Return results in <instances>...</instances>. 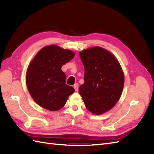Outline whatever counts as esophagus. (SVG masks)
Listing matches in <instances>:
<instances>
[{
  "label": "esophagus",
  "mask_w": 154,
  "mask_h": 154,
  "mask_svg": "<svg viewBox=\"0 0 154 154\" xmlns=\"http://www.w3.org/2000/svg\"><path fill=\"white\" fill-rule=\"evenodd\" d=\"M78 87H79V84H78V83H75V84L74 85V89H75L76 91H78Z\"/></svg>",
  "instance_id": "esophagus-1"
}]
</instances>
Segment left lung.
Here are the masks:
<instances>
[{
  "instance_id": "obj_1",
  "label": "left lung",
  "mask_w": 154,
  "mask_h": 154,
  "mask_svg": "<svg viewBox=\"0 0 154 154\" xmlns=\"http://www.w3.org/2000/svg\"><path fill=\"white\" fill-rule=\"evenodd\" d=\"M80 57L85 82L79 92L91 112L103 114L112 109L122 96L125 80L122 68L112 54L100 47L83 50Z\"/></svg>"
}]
</instances>
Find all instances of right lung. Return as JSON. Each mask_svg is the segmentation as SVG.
Wrapping results in <instances>:
<instances>
[{
  "label": "right lung",
  "mask_w": 154,
  "mask_h": 154,
  "mask_svg": "<svg viewBox=\"0 0 154 154\" xmlns=\"http://www.w3.org/2000/svg\"><path fill=\"white\" fill-rule=\"evenodd\" d=\"M71 50L57 45L45 46L32 60L26 72V85L32 98L42 108L61 109L74 88L66 83L62 66L74 58Z\"/></svg>",
  "instance_id": "obj_1"
}]
</instances>
